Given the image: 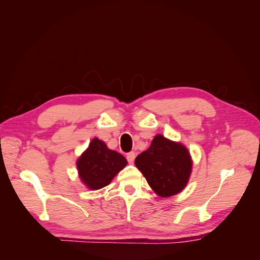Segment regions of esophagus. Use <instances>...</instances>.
I'll return each instance as SVG.
<instances>
[{
  "mask_svg": "<svg viewBox=\"0 0 260 260\" xmlns=\"http://www.w3.org/2000/svg\"><path fill=\"white\" fill-rule=\"evenodd\" d=\"M135 158H136V153L135 152H130L127 154V160L129 164H133V161H135Z\"/></svg>",
  "mask_w": 260,
  "mask_h": 260,
  "instance_id": "obj_1",
  "label": "esophagus"
}]
</instances>
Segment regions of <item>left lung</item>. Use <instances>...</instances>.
Returning <instances> with one entry per match:
<instances>
[{
    "label": "left lung",
    "instance_id": "8db88e82",
    "mask_svg": "<svg viewBox=\"0 0 260 260\" xmlns=\"http://www.w3.org/2000/svg\"><path fill=\"white\" fill-rule=\"evenodd\" d=\"M136 166L152 190L161 198L180 193L192 172V158L181 143L155 136L152 144L136 158Z\"/></svg>",
    "mask_w": 260,
    "mask_h": 260
}]
</instances>
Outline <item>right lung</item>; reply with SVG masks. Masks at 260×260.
I'll return each instance as SVG.
<instances>
[{
	"mask_svg": "<svg viewBox=\"0 0 260 260\" xmlns=\"http://www.w3.org/2000/svg\"><path fill=\"white\" fill-rule=\"evenodd\" d=\"M127 159L109 149L103 141L94 138L77 160L79 178L90 190H100L112 182L114 177L127 166Z\"/></svg>",
	"mask_w": 260,
	"mask_h": 260,
	"instance_id": "1",
	"label": "right lung"
}]
</instances>
